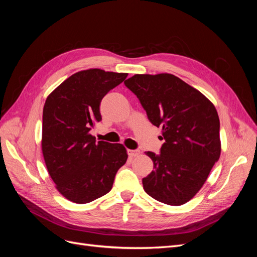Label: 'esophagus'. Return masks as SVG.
Instances as JSON below:
<instances>
[{
	"label": "esophagus",
	"instance_id": "1",
	"mask_svg": "<svg viewBox=\"0 0 257 257\" xmlns=\"http://www.w3.org/2000/svg\"><path fill=\"white\" fill-rule=\"evenodd\" d=\"M139 153H141V151L139 150H127V154L130 158H136V157H138Z\"/></svg>",
	"mask_w": 257,
	"mask_h": 257
}]
</instances>
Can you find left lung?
<instances>
[{"label": "left lung", "mask_w": 257, "mask_h": 257, "mask_svg": "<svg viewBox=\"0 0 257 257\" xmlns=\"http://www.w3.org/2000/svg\"><path fill=\"white\" fill-rule=\"evenodd\" d=\"M124 84L137 96L149 121L162 127L165 141L159 154L147 152L154 170L143 179L146 193L167 205L188 203L220 158V120L215 107L172 74L134 75Z\"/></svg>", "instance_id": "8db88e82"}]
</instances>
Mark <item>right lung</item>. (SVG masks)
I'll use <instances>...</instances> for the list:
<instances>
[{
  "label": "right lung",
  "mask_w": 257,
  "mask_h": 257,
  "mask_svg": "<svg viewBox=\"0 0 257 257\" xmlns=\"http://www.w3.org/2000/svg\"><path fill=\"white\" fill-rule=\"evenodd\" d=\"M127 77L93 68L72 75L46 99L42 149L58 191L76 204L102 197L127 160L121 144L96 142L89 132L102 120L99 106Z\"/></svg>",
  "instance_id": "right-lung-1"
}]
</instances>
